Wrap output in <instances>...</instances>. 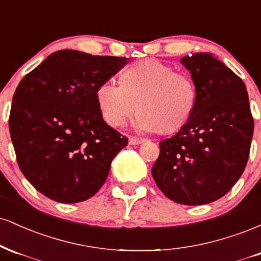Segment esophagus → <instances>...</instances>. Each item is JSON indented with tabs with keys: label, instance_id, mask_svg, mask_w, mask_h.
Returning <instances> with one entry per match:
<instances>
[{
	"label": "esophagus",
	"instance_id": "1",
	"mask_svg": "<svg viewBox=\"0 0 261 261\" xmlns=\"http://www.w3.org/2000/svg\"><path fill=\"white\" fill-rule=\"evenodd\" d=\"M142 142H145V139H139V137H130L128 139V143L130 145H140Z\"/></svg>",
	"mask_w": 261,
	"mask_h": 261
}]
</instances>
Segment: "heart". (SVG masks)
I'll list each match as a JSON object with an SVG mask.
<instances>
[{
    "label": "heart",
    "mask_w": 261,
    "mask_h": 261,
    "mask_svg": "<svg viewBox=\"0 0 261 261\" xmlns=\"http://www.w3.org/2000/svg\"><path fill=\"white\" fill-rule=\"evenodd\" d=\"M95 99L104 120L120 126L137 108L135 126L142 131L173 133L189 120L196 104V88L188 74L148 59L125 68L121 85L103 82Z\"/></svg>",
    "instance_id": "1"
}]
</instances>
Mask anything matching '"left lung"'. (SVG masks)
<instances>
[{
    "label": "left lung",
    "instance_id": "1",
    "mask_svg": "<svg viewBox=\"0 0 261 261\" xmlns=\"http://www.w3.org/2000/svg\"><path fill=\"white\" fill-rule=\"evenodd\" d=\"M196 88L189 120L160 142L152 176L162 193L182 205H203L226 195L243 174L254 120L244 82L210 53L180 60Z\"/></svg>",
    "mask_w": 261,
    "mask_h": 261
}]
</instances>
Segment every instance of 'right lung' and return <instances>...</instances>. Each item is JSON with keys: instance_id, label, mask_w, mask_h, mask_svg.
Wrapping results in <instances>:
<instances>
[{"instance_id": "1", "label": "right lung", "mask_w": 261, "mask_h": 261, "mask_svg": "<svg viewBox=\"0 0 261 261\" xmlns=\"http://www.w3.org/2000/svg\"><path fill=\"white\" fill-rule=\"evenodd\" d=\"M125 64L126 58L60 50L19 82L11 139L20 170L43 195L80 202L104 184L127 137L103 120L95 89Z\"/></svg>"}]
</instances>
